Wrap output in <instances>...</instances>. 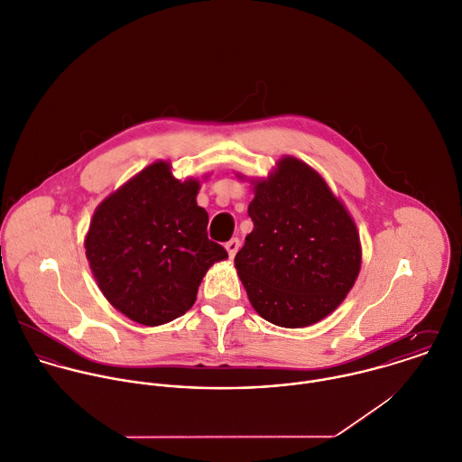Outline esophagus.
I'll use <instances>...</instances> for the list:
<instances>
[{
    "label": "esophagus",
    "mask_w": 462,
    "mask_h": 462,
    "mask_svg": "<svg viewBox=\"0 0 462 462\" xmlns=\"http://www.w3.org/2000/svg\"><path fill=\"white\" fill-rule=\"evenodd\" d=\"M240 249V240L238 238H231L227 244H226V251L229 254V258H235V254L238 253Z\"/></svg>",
    "instance_id": "esophagus-1"
}]
</instances>
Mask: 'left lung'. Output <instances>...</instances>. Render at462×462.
I'll return each mask as SVG.
<instances>
[{
  "mask_svg": "<svg viewBox=\"0 0 462 462\" xmlns=\"http://www.w3.org/2000/svg\"><path fill=\"white\" fill-rule=\"evenodd\" d=\"M249 180L254 229L235 256L236 273L260 317L282 328L311 326L358 278L356 224L322 175L294 155H283L265 179Z\"/></svg>",
  "mask_w": 462,
  "mask_h": 462,
  "instance_id": "8db88e82",
  "label": "left lung"
}]
</instances>
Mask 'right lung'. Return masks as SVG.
Here are the masks:
<instances>
[{
  "label": "right lung",
  "instance_id": "obj_1",
  "mask_svg": "<svg viewBox=\"0 0 462 462\" xmlns=\"http://www.w3.org/2000/svg\"><path fill=\"white\" fill-rule=\"evenodd\" d=\"M199 189V179H175L168 161H154L97 206L86 258L106 300L131 320L159 326L184 315L208 269L227 258L208 238Z\"/></svg>",
  "mask_w": 462,
  "mask_h": 462
}]
</instances>
